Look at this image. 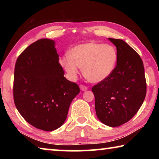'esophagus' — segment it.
I'll use <instances>...</instances> for the list:
<instances>
[{
    "mask_svg": "<svg viewBox=\"0 0 159 159\" xmlns=\"http://www.w3.org/2000/svg\"><path fill=\"white\" fill-rule=\"evenodd\" d=\"M80 90H81L82 91H85L88 90L87 86H85L84 85H80Z\"/></svg>",
    "mask_w": 159,
    "mask_h": 159,
    "instance_id": "obj_1",
    "label": "esophagus"
}]
</instances>
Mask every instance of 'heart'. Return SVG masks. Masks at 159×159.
I'll use <instances>...</instances> for the list:
<instances>
[{"instance_id":"heart-1","label":"heart","mask_w":159,"mask_h":159,"mask_svg":"<svg viewBox=\"0 0 159 159\" xmlns=\"http://www.w3.org/2000/svg\"><path fill=\"white\" fill-rule=\"evenodd\" d=\"M118 53L109 44L90 42L78 45L60 59V64L72 79L83 69V74L90 82L99 83L109 78L117 64Z\"/></svg>"}]
</instances>
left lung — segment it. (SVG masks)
Returning a JSON list of instances; mask_svg holds the SVG:
<instances>
[{"instance_id": "8db88e82", "label": "left lung", "mask_w": 159, "mask_h": 159, "mask_svg": "<svg viewBox=\"0 0 159 159\" xmlns=\"http://www.w3.org/2000/svg\"><path fill=\"white\" fill-rule=\"evenodd\" d=\"M109 40L116 47V66L109 78L93 85L92 91L99 120L110 127H118L138 111L146 96L147 83L138 53L123 40Z\"/></svg>"}]
</instances>
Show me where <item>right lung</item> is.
Returning a JSON list of instances; mask_svg holds the SVG:
<instances>
[{"instance_id":"obj_1","label":"right lung","mask_w":159,"mask_h":159,"mask_svg":"<svg viewBox=\"0 0 159 159\" xmlns=\"http://www.w3.org/2000/svg\"><path fill=\"white\" fill-rule=\"evenodd\" d=\"M64 75L52 40L33 43L18 57L13 82L14 102L21 116L34 127L52 131L65 121L80 88Z\"/></svg>"}]
</instances>
